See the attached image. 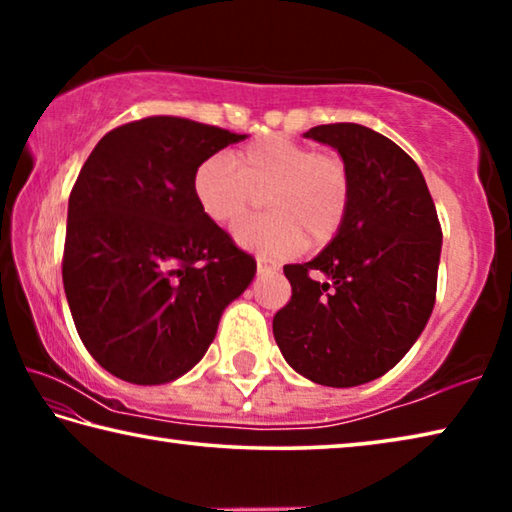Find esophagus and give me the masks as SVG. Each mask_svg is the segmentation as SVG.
<instances>
[{"label":"esophagus","instance_id":"obj_1","mask_svg":"<svg viewBox=\"0 0 512 512\" xmlns=\"http://www.w3.org/2000/svg\"><path fill=\"white\" fill-rule=\"evenodd\" d=\"M266 271H277V266L264 255H257V273H266Z\"/></svg>","mask_w":512,"mask_h":512}]
</instances>
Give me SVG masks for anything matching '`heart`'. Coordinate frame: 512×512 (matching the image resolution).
<instances>
[{
  "label": "heart",
  "instance_id": "b5f03b06",
  "mask_svg": "<svg viewBox=\"0 0 512 512\" xmlns=\"http://www.w3.org/2000/svg\"><path fill=\"white\" fill-rule=\"evenodd\" d=\"M192 192L207 221L232 228L264 196L266 216L241 223L237 244L289 257L339 235L352 203L350 167L339 153L316 151L284 135H266L210 158L194 171Z\"/></svg>",
  "mask_w": 512,
  "mask_h": 512
}]
</instances>
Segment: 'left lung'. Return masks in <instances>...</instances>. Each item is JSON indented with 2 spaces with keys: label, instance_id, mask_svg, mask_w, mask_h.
Returning a JSON list of instances; mask_svg holds the SVG:
<instances>
[{
  "label": "left lung",
  "instance_id": "left-lung-1",
  "mask_svg": "<svg viewBox=\"0 0 512 512\" xmlns=\"http://www.w3.org/2000/svg\"><path fill=\"white\" fill-rule=\"evenodd\" d=\"M305 137L348 162L352 203L323 253L284 266L291 300L273 316V336L302 377L350 388L386 375L422 334L443 230L420 167L388 137L345 121Z\"/></svg>",
  "mask_w": 512,
  "mask_h": 512
}]
</instances>
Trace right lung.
<instances>
[{"label": "right lung", "mask_w": 512, "mask_h": 512, "mask_svg": "<svg viewBox=\"0 0 512 512\" xmlns=\"http://www.w3.org/2000/svg\"><path fill=\"white\" fill-rule=\"evenodd\" d=\"M246 135L144 117L94 146L69 194L63 284L76 332L110 375L167 384L210 348L257 264L192 192L194 171Z\"/></svg>", "instance_id": "obj_1"}]
</instances>
